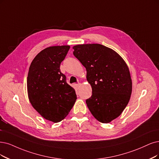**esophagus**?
I'll return each mask as SVG.
<instances>
[{
    "label": "esophagus",
    "instance_id": "obj_1",
    "mask_svg": "<svg viewBox=\"0 0 159 159\" xmlns=\"http://www.w3.org/2000/svg\"><path fill=\"white\" fill-rule=\"evenodd\" d=\"M80 83H76V84H75V86L76 89H79V88L80 87Z\"/></svg>",
    "mask_w": 159,
    "mask_h": 159
}]
</instances>
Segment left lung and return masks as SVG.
<instances>
[{
  "mask_svg": "<svg viewBox=\"0 0 159 159\" xmlns=\"http://www.w3.org/2000/svg\"><path fill=\"white\" fill-rule=\"evenodd\" d=\"M73 49V55L86 69L92 86L87 106L98 121L110 122L122 113L130 100L132 86L127 65L116 52L102 44H80Z\"/></svg>",
  "mask_w": 159,
  "mask_h": 159,
  "instance_id": "8db88e82",
  "label": "left lung"
}]
</instances>
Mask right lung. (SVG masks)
<instances>
[{
  "label": "right lung",
  "mask_w": 159,
  "mask_h": 159,
  "mask_svg": "<svg viewBox=\"0 0 159 159\" xmlns=\"http://www.w3.org/2000/svg\"><path fill=\"white\" fill-rule=\"evenodd\" d=\"M69 48L56 46L44 49L33 59L28 73L29 101L41 116L54 122L66 118L76 99L75 90L60 69Z\"/></svg>",
  "instance_id": "obj_1"
}]
</instances>
